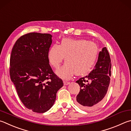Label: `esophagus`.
I'll return each instance as SVG.
<instances>
[{"label": "esophagus", "instance_id": "34e87169", "mask_svg": "<svg viewBox=\"0 0 131 131\" xmlns=\"http://www.w3.org/2000/svg\"><path fill=\"white\" fill-rule=\"evenodd\" d=\"M63 84L65 85H69L70 84V82L69 81H63Z\"/></svg>", "mask_w": 131, "mask_h": 131}]
</instances>
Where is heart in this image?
<instances>
[{
	"label": "heart",
	"instance_id": "b5f03b06",
	"mask_svg": "<svg viewBox=\"0 0 131 131\" xmlns=\"http://www.w3.org/2000/svg\"><path fill=\"white\" fill-rule=\"evenodd\" d=\"M99 49L94 42L83 39L64 38L59 45L49 49L47 57L52 67H59L65 57V63L57 71L61 77L69 79L74 74H87L93 68L98 58Z\"/></svg>",
	"mask_w": 131,
	"mask_h": 131
}]
</instances>
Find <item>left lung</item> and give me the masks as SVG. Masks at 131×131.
Segmentation results:
<instances>
[{
	"mask_svg": "<svg viewBox=\"0 0 131 131\" xmlns=\"http://www.w3.org/2000/svg\"><path fill=\"white\" fill-rule=\"evenodd\" d=\"M111 61L106 47L100 51L98 61L88 75L76 82L81 87L75 103L84 110H93L101 105L108 91L111 75Z\"/></svg>",
	"mask_w": 131,
	"mask_h": 131,
	"instance_id": "obj_1",
	"label": "left lung"
}]
</instances>
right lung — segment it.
Segmentation results:
<instances>
[{"label":"right lung","instance_id":"obj_1","mask_svg":"<svg viewBox=\"0 0 131 131\" xmlns=\"http://www.w3.org/2000/svg\"><path fill=\"white\" fill-rule=\"evenodd\" d=\"M51 37L39 32L22 35L14 45L9 60V75L19 97L26 108L37 113L51 108L63 85L47 57Z\"/></svg>","mask_w":131,"mask_h":131}]
</instances>
